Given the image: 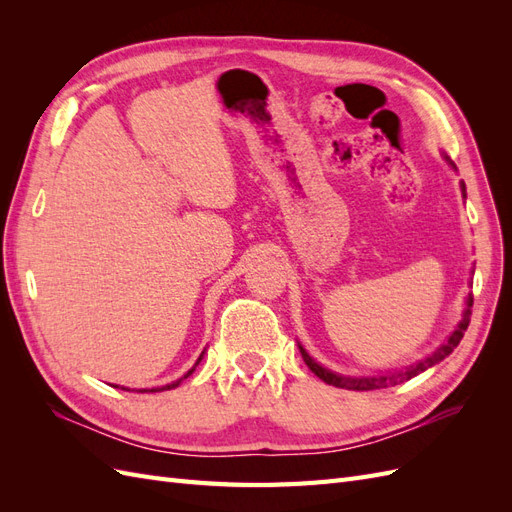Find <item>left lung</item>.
<instances>
[{"instance_id": "8db88e82", "label": "left lung", "mask_w": 512, "mask_h": 512, "mask_svg": "<svg viewBox=\"0 0 512 512\" xmlns=\"http://www.w3.org/2000/svg\"><path fill=\"white\" fill-rule=\"evenodd\" d=\"M444 160L455 168V164H453L451 160H448L446 156H444ZM455 170H457V168H455ZM461 194H463V198H466V183H463V181H461ZM472 273H474V271H472ZM472 303H474L472 292H468V297H466V309H463L461 320H459V324L455 327V331L444 339V344H440L431 354H427L425 359L416 361V363H412V365H408V367H404V369L389 371V374H378V376H344V374H337V371H331V369H327L324 365L316 363V361L312 359V356L307 354V350H305L301 344H299V350H301V356H303L305 365H307L309 369H312L314 374H316L322 382H327V384H331V386H337V389H348V391L386 389V386H395V384L406 382V380H410V378H414V376H418V374H423L425 369H429V367H433L436 363L444 361L446 356L451 354V352L459 346L463 333H466V329H468L470 314H472Z\"/></svg>"}]
</instances>
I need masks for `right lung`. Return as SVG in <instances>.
<instances>
[{
    "mask_svg": "<svg viewBox=\"0 0 512 512\" xmlns=\"http://www.w3.org/2000/svg\"><path fill=\"white\" fill-rule=\"evenodd\" d=\"M203 356H205V350L200 352L198 361L192 365V369L188 371V374H183L179 380L170 382V384H164V386H153V389H138V393H160V391H170V389H177V386H179V384H181L185 378H188V376H192V374H194V369L198 367V363H200V361H203ZM113 386H115V389H119V384H113ZM121 389H123V391H130V389H126V386H121Z\"/></svg>",
    "mask_w": 512,
    "mask_h": 512,
    "instance_id": "add662e5",
    "label": "right lung"
}]
</instances>
